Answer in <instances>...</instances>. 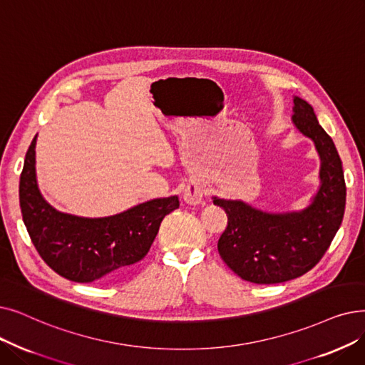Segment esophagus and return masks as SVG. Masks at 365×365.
I'll return each mask as SVG.
<instances>
[{
	"label": "esophagus",
	"mask_w": 365,
	"mask_h": 365,
	"mask_svg": "<svg viewBox=\"0 0 365 365\" xmlns=\"http://www.w3.org/2000/svg\"><path fill=\"white\" fill-rule=\"evenodd\" d=\"M202 198H204V189L200 183L191 182L189 185H186L185 191H183L185 202L191 204V205H197L202 201Z\"/></svg>",
	"instance_id": "34e87169"
}]
</instances>
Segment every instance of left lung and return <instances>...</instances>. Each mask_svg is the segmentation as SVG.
Listing matches in <instances>:
<instances>
[{
    "label": "left lung",
    "instance_id": "8db88e82",
    "mask_svg": "<svg viewBox=\"0 0 365 365\" xmlns=\"http://www.w3.org/2000/svg\"><path fill=\"white\" fill-rule=\"evenodd\" d=\"M292 122L313 140L321 158V186L306 209L268 213L239 200L213 197V204L228 216V227L217 242L219 255L237 276L252 283H282L312 270L343 220L346 183L334 141L313 107L299 97L294 98Z\"/></svg>",
    "mask_w": 365,
    "mask_h": 365
}]
</instances>
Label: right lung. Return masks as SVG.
<instances>
[{
    "label": "right lung",
    "instance_id": "right-lung-1",
    "mask_svg": "<svg viewBox=\"0 0 365 365\" xmlns=\"http://www.w3.org/2000/svg\"><path fill=\"white\" fill-rule=\"evenodd\" d=\"M36 143L37 135L25 155L19 202L31 242L43 261L62 277L89 283L113 279L143 259L163 219L179 209V198H155L107 217L58 212L40 194Z\"/></svg>",
    "mask_w": 365,
    "mask_h": 365
}]
</instances>
